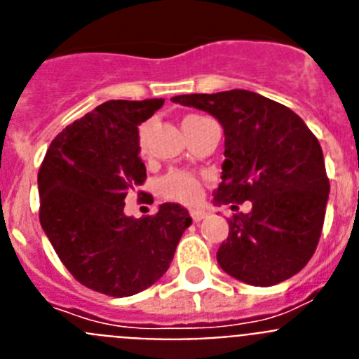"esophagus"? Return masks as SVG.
<instances>
[{
    "label": "esophagus",
    "mask_w": 359,
    "mask_h": 359,
    "mask_svg": "<svg viewBox=\"0 0 359 359\" xmlns=\"http://www.w3.org/2000/svg\"><path fill=\"white\" fill-rule=\"evenodd\" d=\"M190 217H192V221H194V223H199L201 219L207 217V212H205V210H190Z\"/></svg>",
    "instance_id": "34e87169"
}]
</instances>
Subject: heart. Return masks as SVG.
<instances>
[{"label": "heart", "mask_w": 359, "mask_h": 359, "mask_svg": "<svg viewBox=\"0 0 359 359\" xmlns=\"http://www.w3.org/2000/svg\"><path fill=\"white\" fill-rule=\"evenodd\" d=\"M203 116L198 115H189L183 118V128L190 126V123L198 122ZM151 131V126L149 123H142L140 129H138V147L140 151H145V144H147V136ZM160 194L167 199H172V201L185 203V205H194L201 199L203 196V187L199 177L194 176L189 170H172L167 176L161 177L160 182Z\"/></svg>", "instance_id": "heart-1"}]
</instances>
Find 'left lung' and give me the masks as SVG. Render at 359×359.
<instances>
[{
  "instance_id": "8db88e82",
  "label": "left lung",
  "mask_w": 359,
  "mask_h": 359,
  "mask_svg": "<svg viewBox=\"0 0 359 359\" xmlns=\"http://www.w3.org/2000/svg\"><path fill=\"white\" fill-rule=\"evenodd\" d=\"M172 102L207 111L224 129L223 182L215 205L252 203L228 221L219 266L252 286L298 273L322 236L329 177L311 129L290 107L246 90L177 95Z\"/></svg>"
}]
</instances>
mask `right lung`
<instances>
[{
  "label": "right lung",
  "mask_w": 359,
  "mask_h": 359,
  "mask_svg": "<svg viewBox=\"0 0 359 359\" xmlns=\"http://www.w3.org/2000/svg\"><path fill=\"white\" fill-rule=\"evenodd\" d=\"M163 102L100 104L53 138L37 174L39 221L53 250L75 280L109 297L152 286L192 223L177 203H163L142 219L123 214L126 198L147 177L138 156V123Z\"/></svg>",
  "instance_id": "right-lung-1"
}]
</instances>
